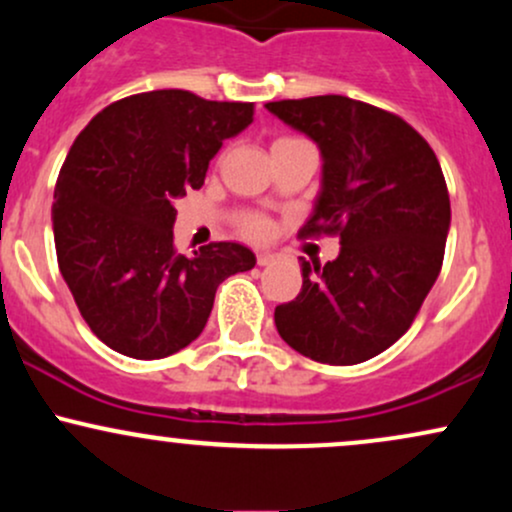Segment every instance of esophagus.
<instances>
[{"label": "esophagus", "instance_id": "34e87169", "mask_svg": "<svg viewBox=\"0 0 512 512\" xmlns=\"http://www.w3.org/2000/svg\"><path fill=\"white\" fill-rule=\"evenodd\" d=\"M272 262H274L272 252H257V264H260V267H267V264Z\"/></svg>", "mask_w": 512, "mask_h": 512}]
</instances>
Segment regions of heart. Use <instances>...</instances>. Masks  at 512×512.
I'll use <instances>...</instances> for the list:
<instances>
[{"label":"heart","mask_w":512,"mask_h":512,"mask_svg":"<svg viewBox=\"0 0 512 512\" xmlns=\"http://www.w3.org/2000/svg\"><path fill=\"white\" fill-rule=\"evenodd\" d=\"M284 139H291V137H284ZM238 226H240V231L245 233V236L257 238V240L267 238L269 233H272V221H269L264 214H257V211H248V214H240Z\"/></svg>","instance_id":"heart-1"}]
</instances>
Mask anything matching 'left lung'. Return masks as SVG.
<instances>
[{"mask_svg":"<svg viewBox=\"0 0 512 512\" xmlns=\"http://www.w3.org/2000/svg\"><path fill=\"white\" fill-rule=\"evenodd\" d=\"M322 151V192L298 238L337 236V260L301 257L303 286L276 305L281 339L330 366L383 354L409 330L443 267L450 195L409 122L346 96L267 103Z\"/></svg>","mask_w":512,"mask_h":512,"instance_id":"8db88e82","label":"left lung"}]
</instances>
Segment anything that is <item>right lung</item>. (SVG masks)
Returning <instances> with one entry per match:
<instances>
[{
	"instance_id": "1",
	"label": "right lung",
	"mask_w": 512,
	"mask_h": 512,
	"mask_svg": "<svg viewBox=\"0 0 512 512\" xmlns=\"http://www.w3.org/2000/svg\"><path fill=\"white\" fill-rule=\"evenodd\" d=\"M252 115L255 103L163 88L110 103L74 139L52 207L57 264L86 325L117 354L151 361L185 349L221 281L255 267L245 245L187 257L173 243V202L204 185L223 139Z\"/></svg>"
}]
</instances>
